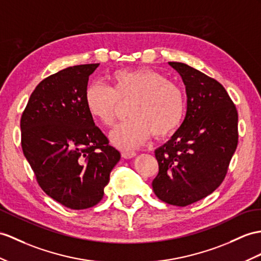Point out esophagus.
Returning <instances> with one entry per match:
<instances>
[{
  "label": "esophagus",
  "instance_id": "obj_1",
  "mask_svg": "<svg viewBox=\"0 0 261 261\" xmlns=\"http://www.w3.org/2000/svg\"><path fill=\"white\" fill-rule=\"evenodd\" d=\"M122 156L126 160H129V158H133L136 156V152L135 151H128V150H124L122 151Z\"/></svg>",
  "mask_w": 261,
  "mask_h": 261
}]
</instances>
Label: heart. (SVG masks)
<instances>
[{"mask_svg": "<svg viewBox=\"0 0 261 261\" xmlns=\"http://www.w3.org/2000/svg\"><path fill=\"white\" fill-rule=\"evenodd\" d=\"M130 104L129 120L111 133L112 143L122 149L144 145L152 135L164 138L181 125L186 114L182 88L155 69H119L111 75V87L94 82L85 91V105L95 122L111 127L123 105Z\"/></svg>", "mask_w": 261, "mask_h": 261, "instance_id": "obj_1", "label": "heart"}]
</instances>
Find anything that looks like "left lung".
<instances>
[{
    "instance_id": "obj_1",
    "label": "left lung",
    "mask_w": 261,
    "mask_h": 261,
    "mask_svg": "<svg viewBox=\"0 0 261 261\" xmlns=\"http://www.w3.org/2000/svg\"><path fill=\"white\" fill-rule=\"evenodd\" d=\"M186 86L187 112L169 141L155 150L151 186L169 205L185 207L218 188L238 144V113L219 82L179 62H169Z\"/></svg>"
}]
</instances>
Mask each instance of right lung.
Here are the masks:
<instances>
[{
  "instance_id": "right-lung-1",
  "label": "right lung",
  "mask_w": 261,
  "mask_h": 261,
  "mask_svg": "<svg viewBox=\"0 0 261 261\" xmlns=\"http://www.w3.org/2000/svg\"><path fill=\"white\" fill-rule=\"evenodd\" d=\"M98 65H75L44 79L21 117L23 154L37 184L75 211L98 204L120 158L85 105L88 77Z\"/></svg>"
}]
</instances>
